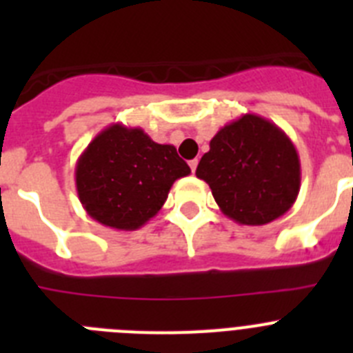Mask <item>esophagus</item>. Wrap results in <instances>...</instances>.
Listing matches in <instances>:
<instances>
[{"mask_svg": "<svg viewBox=\"0 0 353 353\" xmlns=\"http://www.w3.org/2000/svg\"><path fill=\"white\" fill-rule=\"evenodd\" d=\"M189 166H191L192 173H196V168H198V159H194V161L189 162Z\"/></svg>", "mask_w": 353, "mask_h": 353, "instance_id": "1", "label": "esophagus"}]
</instances>
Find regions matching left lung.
Segmentation results:
<instances>
[{
  "label": "left lung",
  "mask_w": 353,
  "mask_h": 353,
  "mask_svg": "<svg viewBox=\"0 0 353 353\" xmlns=\"http://www.w3.org/2000/svg\"><path fill=\"white\" fill-rule=\"evenodd\" d=\"M196 176L210 185L226 217L261 226L293 207L301 189V161L285 130L248 113L212 138Z\"/></svg>",
  "instance_id": "left-lung-1"
}]
</instances>
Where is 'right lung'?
I'll return each instance as SVG.
<instances>
[{
  "mask_svg": "<svg viewBox=\"0 0 353 353\" xmlns=\"http://www.w3.org/2000/svg\"><path fill=\"white\" fill-rule=\"evenodd\" d=\"M189 173L173 145H159L139 127L113 123L77 159L76 189L92 219L134 232L157 215L174 180Z\"/></svg>",
  "mask_w": 353,
  "mask_h": 353,
  "instance_id": "obj_1",
  "label": "right lung"
}]
</instances>
